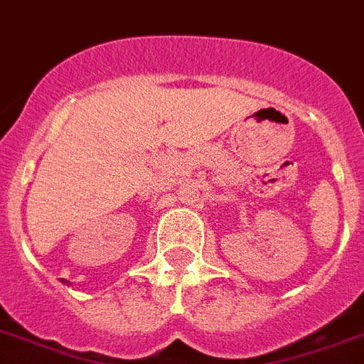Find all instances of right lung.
<instances>
[{"instance_id": "add662e5", "label": "right lung", "mask_w": 364, "mask_h": 364, "mask_svg": "<svg viewBox=\"0 0 364 364\" xmlns=\"http://www.w3.org/2000/svg\"><path fill=\"white\" fill-rule=\"evenodd\" d=\"M64 283V285H70V281H66V279H60Z\"/></svg>"}]
</instances>
